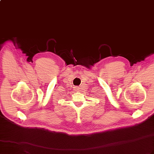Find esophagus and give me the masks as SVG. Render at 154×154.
I'll return each mask as SVG.
<instances>
[{"label": "esophagus", "instance_id": "34e87169", "mask_svg": "<svg viewBox=\"0 0 154 154\" xmlns=\"http://www.w3.org/2000/svg\"><path fill=\"white\" fill-rule=\"evenodd\" d=\"M75 90H76L77 91H80V88H79V87H75Z\"/></svg>", "mask_w": 154, "mask_h": 154}]
</instances>
